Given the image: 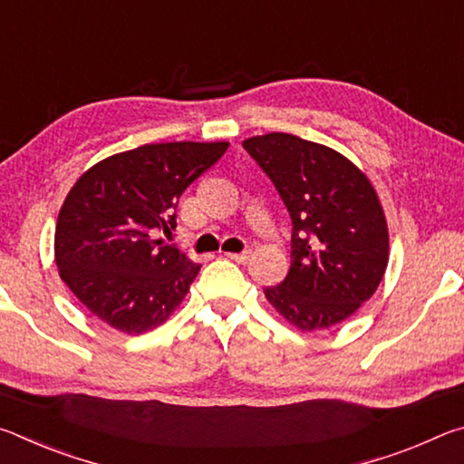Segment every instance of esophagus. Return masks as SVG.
Returning a JSON list of instances; mask_svg holds the SVG:
<instances>
[{
	"mask_svg": "<svg viewBox=\"0 0 464 464\" xmlns=\"http://www.w3.org/2000/svg\"><path fill=\"white\" fill-rule=\"evenodd\" d=\"M225 256L237 264H247V260L251 257V251H241V254H231L229 251V254H225Z\"/></svg>",
	"mask_w": 464,
	"mask_h": 464,
	"instance_id": "1",
	"label": "esophagus"
}]
</instances>
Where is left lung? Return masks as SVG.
Masks as SVG:
<instances>
[{"label":"left lung","mask_w":464,"mask_h":464,"mask_svg":"<svg viewBox=\"0 0 464 464\" xmlns=\"http://www.w3.org/2000/svg\"><path fill=\"white\" fill-rule=\"evenodd\" d=\"M276 186L293 221L290 270L264 288L288 324L315 332L342 324L379 288L389 231L374 188L354 163L286 132L243 140Z\"/></svg>","instance_id":"left-lung-1"}]
</instances>
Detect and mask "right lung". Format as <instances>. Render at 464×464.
<instances>
[{
    "instance_id": "obj_1",
    "label": "right lung",
    "mask_w": 464,
    "mask_h": 464,
    "mask_svg": "<svg viewBox=\"0 0 464 464\" xmlns=\"http://www.w3.org/2000/svg\"><path fill=\"white\" fill-rule=\"evenodd\" d=\"M229 143H157L106 157L69 190L54 231L61 280L92 315L122 334L161 325L200 266L163 235L182 192Z\"/></svg>"
}]
</instances>
